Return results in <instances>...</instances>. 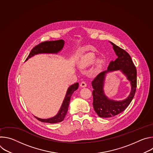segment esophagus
I'll return each mask as SVG.
<instances>
[{
    "mask_svg": "<svg viewBox=\"0 0 153 153\" xmlns=\"http://www.w3.org/2000/svg\"><path fill=\"white\" fill-rule=\"evenodd\" d=\"M80 86H81V87H86V83L85 82H82L81 83H80Z\"/></svg>",
    "mask_w": 153,
    "mask_h": 153,
    "instance_id": "1",
    "label": "esophagus"
}]
</instances>
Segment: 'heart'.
I'll list each match as a JSON object with an SVG mask.
<instances>
[{
  "label": "heart",
  "instance_id": "b5f03b06",
  "mask_svg": "<svg viewBox=\"0 0 153 153\" xmlns=\"http://www.w3.org/2000/svg\"><path fill=\"white\" fill-rule=\"evenodd\" d=\"M96 57H95V56L93 54H90L85 58L82 65V67L83 68L89 67L90 65H93L96 62Z\"/></svg>",
  "mask_w": 153,
  "mask_h": 153
}]
</instances>
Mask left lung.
Listing matches in <instances>:
<instances>
[{"label": "left lung", "instance_id": "obj_1", "mask_svg": "<svg viewBox=\"0 0 153 153\" xmlns=\"http://www.w3.org/2000/svg\"><path fill=\"white\" fill-rule=\"evenodd\" d=\"M111 43L113 49L117 56L111 61L107 70L99 73L92 82L93 107L94 111L100 117H112L123 112L132 101L137 87V71L129 54L122 48ZM120 70L131 82L132 91L129 96L122 101L109 100L104 94L102 90L105 74L108 72Z\"/></svg>", "mask_w": 153, "mask_h": 153}]
</instances>
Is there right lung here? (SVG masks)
<instances>
[{"label":"right lung","instance_id":"right-lung-1","mask_svg":"<svg viewBox=\"0 0 153 153\" xmlns=\"http://www.w3.org/2000/svg\"><path fill=\"white\" fill-rule=\"evenodd\" d=\"M64 45V41L63 40H54V41H45L43 42L39 45L35 46L31 51L30 54L28 55V57L26 60H28L31 57L33 56L35 54H37L39 53H57L59 51H60ZM79 87V83H75L74 84L71 85L69 88L68 89L66 96L65 97V99L63 102L62 105L60 108V110H59L58 114L50 119H42L38 117H35L38 120L42 122H46L50 123H55L62 122L65 116H66L68 106L70 101L71 97L74 93Z\"/></svg>","mask_w":153,"mask_h":153}]
</instances>
